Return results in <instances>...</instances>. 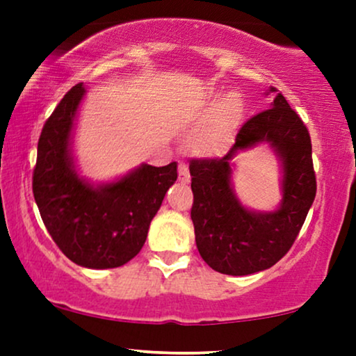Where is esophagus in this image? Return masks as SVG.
I'll use <instances>...</instances> for the list:
<instances>
[{"mask_svg":"<svg viewBox=\"0 0 356 356\" xmlns=\"http://www.w3.org/2000/svg\"><path fill=\"white\" fill-rule=\"evenodd\" d=\"M178 179L183 184H188L189 181H191V177H189V170L184 163L178 165Z\"/></svg>","mask_w":356,"mask_h":356,"instance_id":"1","label":"esophagus"}]
</instances>
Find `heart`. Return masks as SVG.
I'll list each match as a JSON object with an SVG mask.
<instances>
[{
	"mask_svg": "<svg viewBox=\"0 0 356 356\" xmlns=\"http://www.w3.org/2000/svg\"><path fill=\"white\" fill-rule=\"evenodd\" d=\"M199 118L207 116L189 138V147L202 157H218L225 154L235 138L243 118V102L235 92L225 94L217 102L212 95L201 106Z\"/></svg>",
	"mask_w": 356,
	"mask_h": 356,
	"instance_id": "1",
	"label": "heart"
}]
</instances>
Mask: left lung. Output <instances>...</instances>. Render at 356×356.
Returning a JSON list of instances; mask_svg holds the SVG:
<instances>
[{"mask_svg":"<svg viewBox=\"0 0 356 356\" xmlns=\"http://www.w3.org/2000/svg\"><path fill=\"white\" fill-rule=\"evenodd\" d=\"M270 92H275L270 108L241 126L225 157L189 163L196 245L202 259L220 274L250 275L279 262L295 243L316 196L308 128L275 87ZM261 142L275 149L284 173L281 206L270 213L246 209L231 186L232 157Z\"/></svg>","mask_w":356,"mask_h":356,"instance_id":"left-lung-1","label":"left lung"}]
</instances>
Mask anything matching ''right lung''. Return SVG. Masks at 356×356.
I'll return each mask as SVG.
<instances>
[{
	"instance_id": "right-lung-1",
	"label": "right lung",
	"mask_w": 356,
	"mask_h": 356,
	"mask_svg": "<svg viewBox=\"0 0 356 356\" xmlns=\"http://www.w3.org/2000/svg\"><path fill=\"white\" fill-rule=\"evenodd\" d=\"M86 89L72 87L43 124L32 189L53 241L77 266L113 269L143 250L165 193L177 181V162L143 163L113 183L94 186L77 175L72 131Z\"/></svg>"
}]
</instances>
